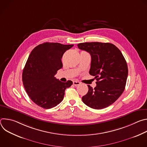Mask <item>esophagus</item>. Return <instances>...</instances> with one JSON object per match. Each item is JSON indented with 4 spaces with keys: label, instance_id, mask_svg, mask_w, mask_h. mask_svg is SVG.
<instances>
[{
    "label": "esophagus",
    "instance_id": "34e87169",
    "mask_svg": "<svg viewBox=\"0 0 147 147\" xmlns=\"http://www.w3.org/2000/svg\"><path fill=\"white\" fill-rule=\"evenodd\" d=\"M80 82L79 81H73V85H74V86H78V85H80Z\"/></svg>",
    "mask_w": 147,
    "mask_h": 147
}]
</instances>
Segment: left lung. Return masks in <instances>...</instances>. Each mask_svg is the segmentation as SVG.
Masks as SVG:
<instances>
[{
  "label": "left lung",
  "instance_id": "1",
  "mask_svg": "<svg viewBox=\"0 0 147 147\" xmlns=\"http://www.w3.org/2000/svg\"><path fill=\"white\" fill-rule=\"evenodd\" d=\"M80 49L91 56L90 75L95 76L96 86L88 85L87 94L82 97L88 107L101 109L113 103L123 92L128 76V67L121 51L111 43H80Z\"/></svg>",
  "mask_w": 147,
  "mask_h": 147
}]
</instances>
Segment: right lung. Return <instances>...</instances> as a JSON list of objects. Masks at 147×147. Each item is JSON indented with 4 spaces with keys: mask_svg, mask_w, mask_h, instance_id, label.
Segmentation results:
<instances>
[{
    "mask_svg": "<svg viewBox=\"0 0 147 147\" xmlns=\"http://www.w3.org/2000/svg\"><path fill=\"white\" fill-rule=\"evenodd\" d=\"M73 45L45 42L31 52L23 69L22 80L30 99L38 106L51 109L63 99L65 91L73 82L60 81L55 77L63 67L61 59Z\"/></svg>",
    "mask_w": 147,
    "mask_h": 147,
    "instance_id": "1",
    "label": "right lung"
}]
</instances>
